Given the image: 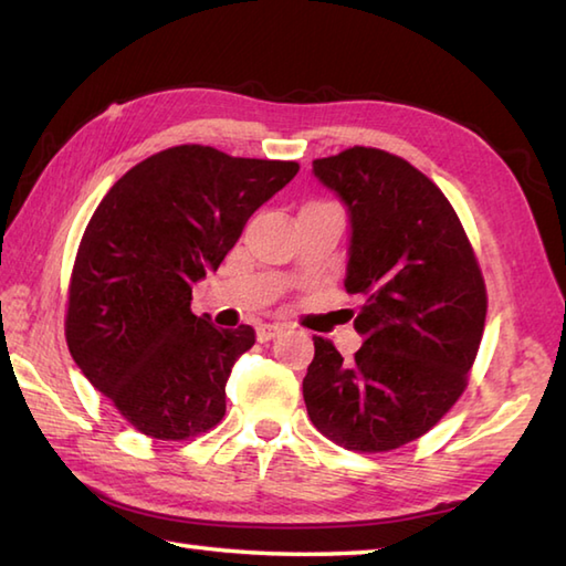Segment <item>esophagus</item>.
<instances>
[{"mask_svg":"<svg viewBox=\"0 0 566 566\" xmlns=\"http://www.w3.org/2000/svg\"><path fill=\"white\" fill-rule=\"evenodd\" d=\"M282 331H284L282 324H260V326H258V340H260V343H268V340L280 336Z\"/></svg>","mask_w":566,"mask_h":566,"instance_id":"1","label":"esophagus"}]
</instances>
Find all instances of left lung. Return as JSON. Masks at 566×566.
Segmentation results:
<instances>
[{"mask_svg": "<svg viewBox=\"0 0 566 566\" xmlns=\"http://www.w3.org/2000/svg\"><path fill=\"white\" fill-rule=\"evenodd\" d=\"M314 176L348 213L346 292L360 294L363 346L343 360L314 336L304 402L314 427L350 451L415 441L459 400L485 324V284L457 213L412 164L353 147Z\"/></svg>", "mask_w": 566, "mask_h": 566, "instance_id": "obj_1", "label": "left lung"}]
</instances>
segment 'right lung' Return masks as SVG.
Returning <instances> with one entry per match:
<instances>
[{
	"label": "right lung",
	"mask_w": 566,
	"mask_h": 566,
	"mask_svg": "<svg viewBox=\"0 0 566 566\" xmlns=\"http://www.w3.org/2000/svg\"><path fill=\"white\" fill-rule=\"evenodd\" d=\"M296 171V161L184 144L137 164L99 201L73 264L65 340L142 434L181 441L223 419L226 382L254 331L196 316L193 284Z\"/></svg>",
	"instance_id": "right-lung-1"
}]
</instances>
